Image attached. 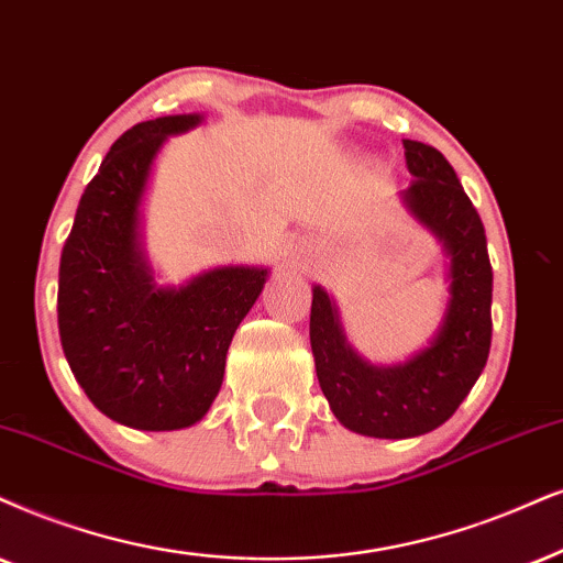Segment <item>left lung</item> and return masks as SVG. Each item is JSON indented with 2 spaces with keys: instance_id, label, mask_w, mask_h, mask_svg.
I'll return each mask as SVG.
<instances>
[{
  "instance_id": "left-lung-1",
  "label": "left lung",
  "mask_w": 563,
  "mask_h": 563,
  "mask_svg": "<svg viewBox=\"0 0 563 563\" xmlns=\"http://www.w3.org/2000/svg\"><path fill=\"white\" fill-rule=\"evenodd\" d=\"M412 181L402 208L444 246L450 301L429 345L400 364H372L347 343L334 298L314 286L311 353L319 387L345 429L374 439H410L450 421L490 351V290L486 231L450 161L437 147L402 140Z\"/></svg>"
}]
</instances>
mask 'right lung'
Segmentation results:
<instances>
[{"instance_id":"right-lung-1","label":"right lung","mask_w":563,"mask_h":563,"mask_svg":"<svg viewBox=\"0 0 563 563\" xmlns=\"http://www.w3.org/2000/svg\"><path fill=\"white\" fill-rule=\"evenodd\" d=\"M176 113L134 124L80 197L59 262V338L75 379L103 416L140 431L202 421L220 393L225 353L269 269H205L158 286L142 241V202L168 137L202 124Z\"/></svg>"}]
</instances>
